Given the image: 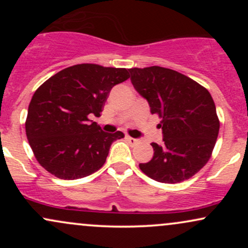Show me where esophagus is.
I'll use <instances>...</instances> for the list:
<instances>
[{
    "instance_id": "34e87169",
    "label": "esophagus",
    "mask_w": 248,
    "mask_h": 248,
    "mask_svg": "<svg viewBox=\"0 0 248 248\" xmlns=\"http://www.w3.org/2000/svg\"><path fill=\"white\" fill-rule=\"evenodd\" d=\"M126 139H127V141L129 142L130 144H136L139 142V140L138 139H134V138H130V136H126Z\"/></svg>"
}]
</instances>
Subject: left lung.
<instances>
[{
	"label": "left lung",
	"mask_w": 248,
	"mask_h": 248,
	"mask_svg": "<svg viewBox=\"0 0 248 248\" xmlns=\"http://www.w3.org/2000/svg\"><path fill=\"white\" fill-rule=\"evenodd\" d=\"M130 81L162 119L163 142H153V158L139 167L148 177L175 184L202 169L219 133L216 105L206 88L189 77L161 66L129 69Z\"/></svg>",
	"instance_id": "1"
}]
</instances>
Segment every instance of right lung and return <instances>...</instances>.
<instances>
[{"mask_svg":"<svg viewBox=\"0 0 248 248\" xmlns=\"http://www.w3.org/2000/svg\"><path fill=\"white\" fill-rule=\"evenodd\" d=\"M129 78L126 69L78 64L59 71L31 99L25 132L38 163L56 177L77 179L104 166L112 143L124 133H106L88 119L100 116L115 85Z\"/></svg>","mask_w":248,"mask_h":248,"instance_id":"add662e5","label":"right lung"}]
</instances>
